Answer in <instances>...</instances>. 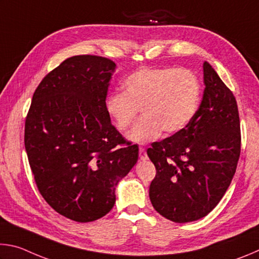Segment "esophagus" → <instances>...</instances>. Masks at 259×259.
I'll use <instances>...</instances> for the list:
<instances>
[{"mask_svg":"<svg viewBox=\"0 0 259 259\" xmlns=\"http://www.w3.org/2000/svg\"><path fill=\"white\" fill-rule=\"evenodd\" d=\"M139 157H140V160H146L147 159L146 151H145V148H144V147L139 148Z\"/></svg>","mask_w":259,"mask_h":259,"instance_id":"34e87169","label":"esophagus"}]
</instances>
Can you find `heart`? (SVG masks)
Instances as JSON below:
<instances>
[{"instance_id": "obj_1", "label": "heart", "mask_w": 259, "mask_h": 259, "mask_svg": "<svg viewBox=\"0 0 259 259\" xmlns=\"http://www.w3.org/2000/svg\"><path fill=\"white\" fill-rule=\"evenodd\" d=\"M200 83L185 68H144L123 82V93H113L106 109L114 125L125 131L138 111L143 117L135 124L128 138L136 144H147L165 135L178 133L190 123L198 108Z\"/></svg>"}]
</instances>
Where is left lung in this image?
Masks as SVG:
<instances>
[{
  "label": "left lung",
  "mask_w": 259,
  "mask_h": 259,
  "mask_svg": "<svg viewBox=\"0 0 259 259\" xmlns=\"http://www.w3.org/2000/svg\"><path fill=\"white\" fill-rule=\"evenodd\" d=\"M203 81L202 102L190 123L147 150L156 168L151 202L161 216L175 223L207 216L229 188L240 157L235 97L207 61Z\"/></svg>",
  "instance_id": "obj_1"
}]
</instances>
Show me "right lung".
I'll list each match as a JSON object with an SVG mask.
<instances>
[{"label": "right lung", "mask_w": 259, "mask_h": 259, "mask_svg": "<svg viewBox=\"0 0 259 259\" xmlns=\"http://www.w3.org/2000/svg\"><path fill=\"white\" fill-rule=\"evenodd\" d=\"M116 65L99 56H74L43 78L25 122V148L48 204L78 223L111 211L115 187L138 160L106 109Z\"/></svg>", "instance_id": "add662e5"}]
</instances>
